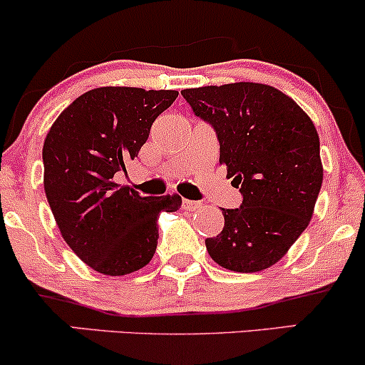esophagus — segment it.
I'll list each match as a JSON object with an SVG mask.
<instances>
[{"instance_id":"esophagus-1","label":"esophagus","mask_w":365,"mask_h":365,"mask_svg":"<svg viewBox=\"0 0 365 365\" xmlns=\"http://www.w3.org/2000/svg\"><path fill=\"white\" fill-rule=\"evenodd\" d=\"M182 207L185 209V211H195V209L200 207V202H197V200L183 199V200H182Z\"/></svg>"}]
</instances>
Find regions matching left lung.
<instances>
[{"mask_svg":"<svg viewBox=\"0 0 365 365\" xmlns=\"http://www.w3.org/2000/svg\"><path fill=\"white\" fill-rule=\"evenodd\" d=\"M192 111L216 132L220 163L242 204L223 209L225 228L206 247L237 273L273 266L302 235L322 183L319 135L293 99L252 82L182 91Z\"/></svg>","mask_w":365,"mask_h":365,"instance_id":"8db88e82","label":"left lung"}]
</instances>
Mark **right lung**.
Segmentation results:
<instances>
[{"mask_svg":"<svg viewBox=\"0 0 365 365\" xmlns=\"http://www.w3.org/2000/svg\"><path fill=\"white\" fill-rule=\"evenodd\" d=\"M177 96L99 87L75 99L48 132L43 163L49 207L70 249L99 273L123 276L149 264L159 215L182 206L178 195L142 197L115 182Z\"/></svg>","mask_w":365,"mask_h":365,"instance_id":"obj_1","label":"right lung"}]
</instances>
